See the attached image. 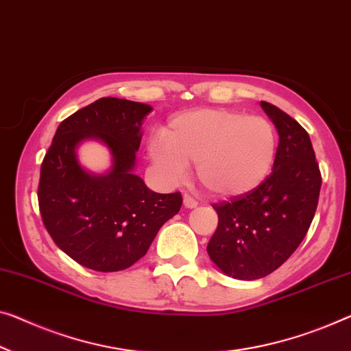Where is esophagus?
Here are the masks:
<instances>
[{
    "label": "esophagus",
    "mask_w": 351,
    "mask_h": 351,
    "mask_svg": "<svg viewBox=\"0 0 351 351\" xmlns=\"http://www.w3.org/2000/svg\"><path fill=\"white\" fill-rule=\"evenodd\" d=\"M182 202H184V206L186 208H195L198 205V202L193 197H191V195H184V198H182Z\"/></svg>",
    "instance_id": "obj_1"
}]
</instances>
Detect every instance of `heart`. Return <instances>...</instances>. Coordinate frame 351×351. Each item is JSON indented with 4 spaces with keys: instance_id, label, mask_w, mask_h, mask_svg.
Returning a JSON list of instances; mask_svg holds the SVG:
<instances>
[{
    "instance_id": "1",
    "label": "heart",
    "mask_w": 351,
    "mask_h": 351,
    "mask_svg": "<svg viewBox=\"0 0 351 351\" xmlns=\"http://www.w3.org/2000/svg\"><path fill=\"white\" fill-rule=\"evenodd\" d=\"M277 148L269 119L237 110L203 108L178 114L149 142V156L164 180L180 182L195 162L200 184L214 197L244 195L269 175Z\"/></svg>"
}]
</instances>
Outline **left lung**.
<instances>
[{
    "mask_svg": "<svg viewBox=\"0 0 351 351\" xmlns=\"http://www.w3.org/2000/svg\"><path fill=\"white\" fill-rule=\"evenodd\" d=\"M279 132L274 167L258 187L214 203L219 223L208 255L227 276L261 279L290 258L315 216L322 173L309 134L273 104L260 102Z\"/></svg>",
    "mask_w": 351,
    "mask_h": 351,
    "instance_id": "obj_1",
    "label": "left lung"
}]
</instances>
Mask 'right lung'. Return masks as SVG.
<instances>
[{"label":"right lung","instance_id":"right-lung-1","mask_svg":"<svg viewBox=\"0 0 351 351\" xmlns=\"http://www.w3.org/2000/svg\"><path fill=\"white\" fill-rule=\"evenodd\" d=\"M149 106L102 97L62 121L40 165L38 200L55 244L85 268L123 271L148 252L159 228L180 211V192L156 193L134 175ZM97 138L114 156L110 173L94 177L76 160L82 139Z\"/></svg>","mask_w":351,"mask_h":351}]
</instances>
